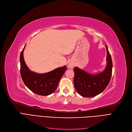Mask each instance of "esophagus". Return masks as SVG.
<instances>
[{
	"instance_id": "1",
	"label": "esophagus",
	"mask_w": 132,
	"mask_h": 132,
	"mask_svg": "<svg viewBox=\"0 0 132 132\" xmlns=\"http://www.w3.org/2000/svg\"><path fill=\"white\" fill-rule=\"evenodd\" d=\"M68 68H69V69H72V68H74V64H72V63H69V64H68Z\"/></svg>"
}]
</instances>
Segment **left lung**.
<instances>
[{"instance_id": "1", "label": "left lung", "mask_w": 132, "mask_h": 132, "mask_svg": "<svg viewBox=\"0 0 132 132\" xmlns=\"http://www.w3.org/2000/svg\"><path fill=\"white\" fill-rule=\"evenodd\" d=\"M107 51L105 69L97 74H90L78 67H75L74 84L76 91L84 97H93L102 93L106 88L112 75V62L111 55Z\"/></svg>"}]
</instances>
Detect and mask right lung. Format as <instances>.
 I'll list each match as a JSON object with an SVG mask.
<instances>
[{
  "instance_id": "1",
  "label": "right lung",
  "mask_w": 132,
  "mask_h": 132,
  "mask_svg": "<svg viewBox=\"0 0 132 132\" xmlns=\"http://www.w3.org/2000/svg\"><path fill=\"white\" fill-rule=\"evenodd\" d=\"M20 54V72L25 85L31 91L40 95H48L56 89L59 81L67 69V67L58 68L44 74H38L30 71L27 67L23 58V51Z\"/></svg>"
}]
</instances>
